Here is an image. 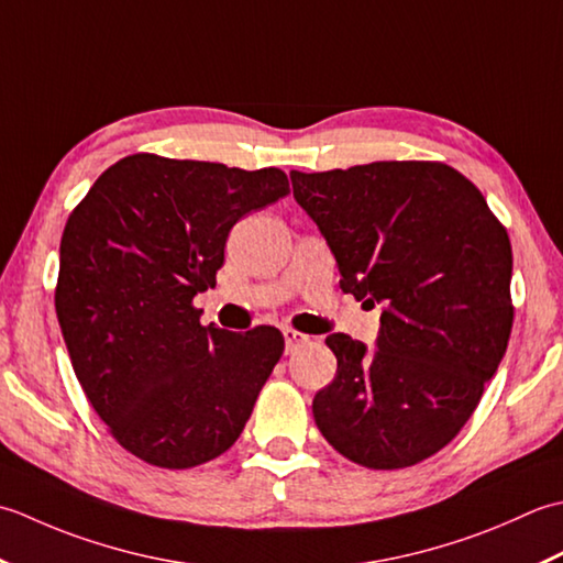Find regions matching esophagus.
Returning a JSON list of instances; mask_svg holds the SVG:
<instances>
[{"label": "esophagus", "instance_id": "esophagus-1", "mask_svg": "<svg viewBox=\"0 0 563 563\" xmlns=\"http://www.w3.org/2000/svg\"><path fill=\"white\" fill-rule=\"evenodd\" d=\"M311 340L308 335H303V332H298L294 328H284V342H286V352H294L296 347L306 345V342Z\"/></svg>", "mask_w": 563, "mask_h": 563}]
</instances>
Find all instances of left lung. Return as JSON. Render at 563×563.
Instances as JSON below:
<instances>
[{
    "instance_id": "1",
    "label": "left lung",
    "mask_w": 563,
    "mask_h": 563,
    "mask_svg": "<svg viewBox=\"0 0 563 563\" xmlns=\"http://www.w3.org/2000/svg\"><path fill=\"white\" fill-rule=\"evenodd\" d=\"M342 274L384 303L376 350L335 332L338 374L313 398L323 438L366 468H404L450 444L496 374L512 330L506 228L462 172L404 159L291 172Z\"/></svg>"
}]
</instances>
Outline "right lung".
Segmentation results:
<instances>
[{"label": "right lung", "mask_w": 563, "mask_h": 563, "mask_svg": "<svg viewBox=\"0 0 563 563\" xmlns=\"http://www.w3.org/2000/svg\"><path fill=\"white\" fill-rule=\"evenodd\" d=\"M289 194L277 167L135 153L65 223L55 311L77 382L117 442L159 468L231 450L284 352L277 328L201 325L231 228Z\"/></svg>", "instance_id": "1"}]
</instances>
